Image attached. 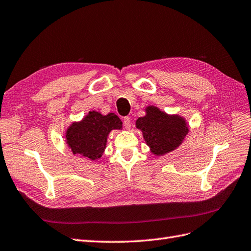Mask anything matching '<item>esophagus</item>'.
<instances>
[{
    "instance_id": "obj_1",
    "label": "esophagus",
    "mask_w": 251,
    "mask_h": 251,
    "mask_svg": "<svg viewBox=\"0 0 251 251\" xmlns=\"http://www.w3.org/2000/svg\"><path fill=\"white\" fill-rule=\"evenodd\" d=\"M123 123H124V126H125L126 129H130V127H131V121H130L129 118L125 117L124 120H123Z\"/></svg>"
}]
</instances>
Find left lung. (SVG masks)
<instances>
[{"label":"left lung","mask_w":251,"mask_h":251,"mask_svg":"<svg viewBox=\"0 0 251 251\" xmlns=\"http://www.w3.org/2000/svg\"><path fill=\"white\" fill-rule=\"evenodd\" d=\"M135 126L142 130L150 151L155 155L176 149L189 131L184 118L177 114L170 116L155 106L146 107V116L139 118Z\"/></svg>","instance_id":"1"}]
</instances>
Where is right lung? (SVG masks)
Wrapping results in <instances>:
<instances>
[{
	"label": "right lung",
	"instance_id": "right-lung-1",
	"mask_svg": "<svg viewBox=\"0 0 251 251\" xmlns=\"http://www.w3.org/2000/svg\"><path fill=\"white\" fill-rule=\"evenodd\" d=\"M121 128L122 122L117 114L103 116L98 111H89L82 121L68 127L66 143L74 154L96 161L104 152L109 132Z\"/></svg>",
	"mask_w": 251,
	"mask_h": 251
}]
</instances>
